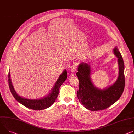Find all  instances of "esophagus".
I'll return each mask as SVG.
<instances>
[{
  "instance_id": "obj_1",
  "label": "esophagus",
  "mask_w": 134,
  "mask_h": 134,
  "mask_svg": "<svg viewBox=\"0 0 134 134\" xmlns=\"http://www.w3.org/2000/svg\"><path fill=\"white\" fill-rule=\"evenodd\" d=\"M77 69V66L76 65H72L70 67V71L72 72V73H74L76 71Z\"/></svg>"
}]
</instances>
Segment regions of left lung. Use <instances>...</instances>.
I'll list each match as a JSON object with an SVG mask.
<instances>
[{"mask_svg": "<svg viewBox=\"0 0 134 134\" xmlns=\"http://www.w3.org/2000/svg\"><path fill=\"white\" fill-rule=\"evenodd\" d=\"M113 52L118 58L119 76L113 85L105 89H98L92 83L91 68L88 64L81 63L79 65L76 75L79 80V89L77 96L80 103L90 111H97L108 108L120 98L124 92L125 79L123 58L116 46Z\"/></svg>", "mask_w": 134, "mask_h": 134, "instance_id": "obj_1", "label": "left lung"}]
</instances>
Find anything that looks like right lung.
Listing matches in <instances>:
<instances>
[{
  "label": "right lung",
  "instance_id": "1",
  "mask_svg": "<svg viewBox=\"0 0 134 134\" xmlns=\"http://www.w3.org/2000/svg\"><path fill=\"white\" fill-rule=\"evenodd\" d=\"M67 77L66 70H64L56 81L55 85L53 87L51 92L47 96L40 99H28L19 96L12 85L10 71L8 72V84L10 92L14 97V98L26 107L34 109V110H42L51 106L55 102L59 94V90L62 84L66 81Z\"/></svg>",
  "mask_w": 134,
  "mask_h": 134
}]
</instances>
